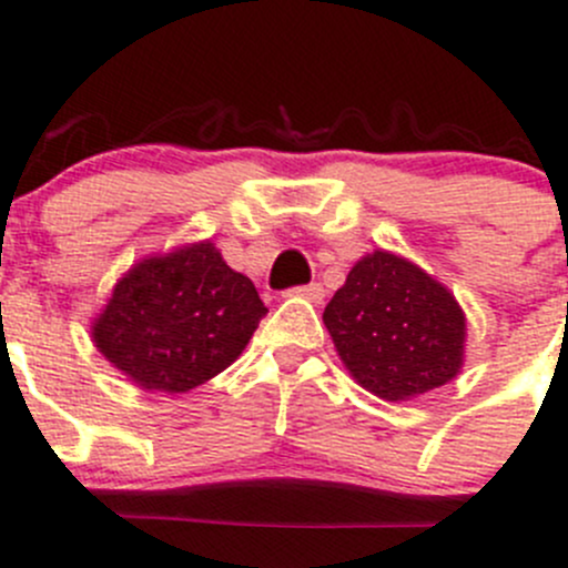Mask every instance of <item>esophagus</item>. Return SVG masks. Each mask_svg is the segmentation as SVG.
Here are the masks:
<instances>
[{"label":"esophagus","mask_w":568,"mask_h":568,"mask_svg":"<svg viewBox=\"0 0 568 568\" xmlns=\"http://www.w3.org/2000/svg\"><path fill=\"white\" fill-rule=\"evenodd\" d=\"M287 295L306 298V301H312V304H321V301H324V287H321V284H304V287H293Z\"/></svg>","instance_id":"esophagus-1"}]
</instances>
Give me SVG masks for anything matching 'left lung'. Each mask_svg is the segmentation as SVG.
Here are the masks:
<instances>
[{
    "mask_svg": "<svg viewBox=\"0 0 568 568\" xmlns=\"http://www.w3.org/2000/svg\"><path fill=\"white\" fill-rule=\"evenodd\" d=\"M324 324L352 377L388 403L445 386L465 361V312L450 290L388 250L348 270Z\"/></svg>",
    "mask_w": 568,
    "mask_h": 568,
    "instance_id": "left-lung-1",
    "label": "left lung"
}]
</instances>
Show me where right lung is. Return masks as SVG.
Listing matches in <instances>:
<instances>
[{
  "label": "right lung",
  "mask_w": 568,
  "mask_h": 568,
  "mask_svg": "<svg viewBox=\"0 0 568 568\" xmlns=\"http://www.w3.org/2000/svg\"><path fill=\"white\" fill-rule=\"evenodd\" d=\"M267 306L211 242L143 258L92 324L98 352L145 392L182 394L225 372Z\"/></svg>",
  "instance_id": "add662e5"
}]
</instances>
